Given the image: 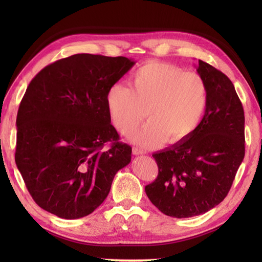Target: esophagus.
Instances as JSON below:
<instances>
[{"label": "esophagus", "instance_id": "obj_1", "mask_svg": "<svg viewBox=\"0 0 262 262\" xmlns=\"http://www.w3.org/2000/svg\"><path fill=\"white\" fill-rule=\"evenodd\" d=\"M133 154L134 155H141V154H144V151L141 148L138 147H133Z\"/></svg>", "mask_w": 262, "mask_h": 262}]
</instances>
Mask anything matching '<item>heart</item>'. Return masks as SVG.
<instances>
[{
  "label": "heart",
  "instance_id": "heart-1",
  "mask_svg": "<svg viewBox=\"0 0 262 262\" xmlns=\"http://www.w3.org/2000/svg\"><path fill=\"white\" fill-rule=\"evenodd\" d=\"M130 82L132 88L115 83L105 96L111 121L122 135L134 133L145 116L147 124L133 136L143 146L179 143L196 130L208 101L199 74L153 60L140 66Z\"/></svg>",
  "mask_w": 262,
  "mask_h": 262
}]
</instances>
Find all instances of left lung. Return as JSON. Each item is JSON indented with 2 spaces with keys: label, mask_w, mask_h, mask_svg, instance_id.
Masks as SVG:
<instances>
[{
  "label": "left lung",
  "mask_w": 262,
  "mask_h": 262,
  "mask_svg": "<svg viewBox=\"0 0 262 262\" xmlns=\"http://www.w3.org/2000/svg\"><path fill=\"white\" fill-rule=\"evenodd\" d=\"M208 101L192 134L154 153L158 178L145 187L151 203L163 214L186 219L214 208L227 196L244 145V111L231 80L208 63L198 60Z\"/></svg>",
  "instance_id": "obj_1"
}]
</instances>
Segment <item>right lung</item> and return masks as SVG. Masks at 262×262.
<instances>
[{
    "label": "right lung",
    "mask_w": 262,
    "mask_h": 262,
    "mask_svg": "<svg viewBox=\"0 0 262 262\" xmlns=\"http://www.w3.org/2000/svg\"><path fill=\"white\" fill-rule=\"evenodd\" d=\"M134 64L76 54L47 65L29 83L16 116L15 163L39 207L75 220L107 198L132 147L119 142L105 96Z\"/></svg>",
    "instance_id": "right-lung-1"
}]
</instances>
